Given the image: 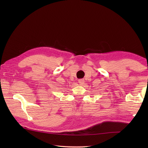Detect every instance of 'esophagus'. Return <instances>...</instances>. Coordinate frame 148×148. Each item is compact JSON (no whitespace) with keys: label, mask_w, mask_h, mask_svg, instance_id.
<instances>
[{"label":"esophagus","mask_w":148,"mask_h":148,"mask_svg":"<svg viewBox=\"0 0 148 148\" xmlns=\"http://www.w3.org/2000/svg\"><path fill=\"white\" fill-rule=\"evenodd\" d=\"M78 83H79V84H83L84 83V79H80L78 80Z\"/></svg>","instance_id":"1"}]
</instances>
